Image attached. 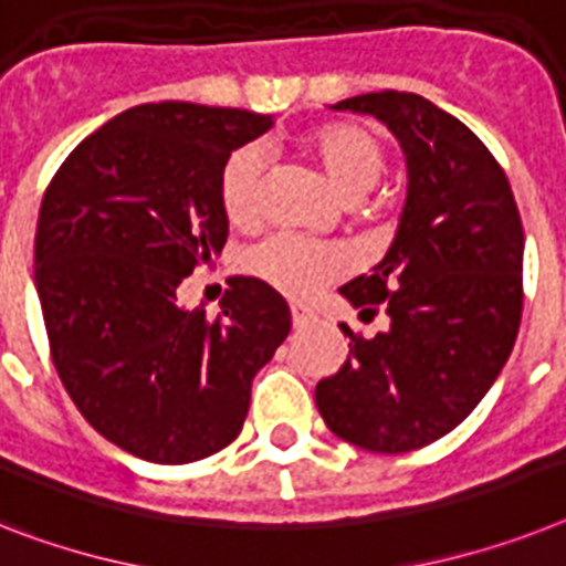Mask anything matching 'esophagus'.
Wrapping results in <instances>:
<instances>
[{
    "instance_id": "obj_1",
    "label": "esophagus",
    "mask_w": 566,
    "mask_h": 566,
    "mask_svg": "<svg viewBox=\"0 0 566 566\" xmlns=\"http://www.w3.org/2000/svg\"><path fill=\"white\" fill-rule=\"evenodd\" d=\"M312 321V312L306 310V306H301V303H292V324L294 329H303V326L310 324Z\"/></svg>"
}]
</instances>
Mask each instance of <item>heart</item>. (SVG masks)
Listing matches in <instances>:
<instances>
[{
    "mask_svg": "<svg viewBox=\"0 0 566 566\" xmlns=\"http://www.w3.org/2000/svg\"><path fill=\"white\" fill-rule=\"evenodd\" d=\"M303 147L315 158L335 193L347 205L370 193L385 172V149L373 133L356 124H329L303 138ZM265 149L242 144L219 170V205L231 226H251L260 217ZM242 269L272 289L292 297L315 292L326 280L347 272V254L333 242H312L274 233L256 242L242 256Z\"/></svg>",
    "mask_w": 566,
    "mask_h": 566,
    "instance_id": "b5f03b06",
    "label": "heart"
}]
</instances>
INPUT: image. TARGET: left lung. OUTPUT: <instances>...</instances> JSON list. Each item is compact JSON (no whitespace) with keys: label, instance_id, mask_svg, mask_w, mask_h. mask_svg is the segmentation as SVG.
Masks as SVG:
<instances>
[{"label":"left lung","instance_id":"1","mask_svg":"<svg viewBox=\"0 0 566 566\" xmlns=\"http://www.w3.org/2000/svg\"><path fill=\"white\" fill-rule=\"evenodd\" d=\"M329 109L373 115L405 153L399 228L370 274L340 286L373 338L317 381L315 405L344 442L401 454L454 431L501 376L524 310V226L506 172L478 135L422 95L370 92Z\"/></svg>","mask_w":566,"mask_h":566}]
</instances>
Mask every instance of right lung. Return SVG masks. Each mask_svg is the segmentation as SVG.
I'll return each mask as SVG.
<instances>
[{
    "label": "right lung",
    "instance_id": "right-lung-1",
    "mask_svg": "<svg viewBox=\"0 0 566 566\" xmlns=\"http://www.w3.org/2000/svg\"><path fill=\"white\" fill-rule=\"evenodd\" d=\"M272 124L185 101L133 106L83 138L42 196L34 283L60 381L101 437L147 462L237 440L251 381L292 329L286 301L254 277L228 280L217 321L176 303L228 240L219 170Z\"/></svg>",
    "mask_w": 566,
    "mask_h": 566
}]
</instances>
